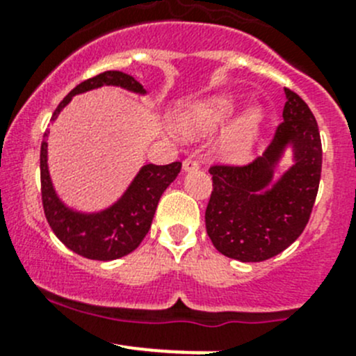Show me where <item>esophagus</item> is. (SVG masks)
Masks as SVG:
<instances>
[{"label":"esophagus","mask_w":356,"mask_h":356,"mask_svg":"<svg viewBox=\"0 0 356 356\" xmlns=\"http://www.w3.org/2000/svg\"><path fill=\"white\" fill-rule=\"evenodd\" d=\"M182 168H184L186 172L188 170H196V168H200V161L196 160V158H186L184 161H182Z\"/></svg>","instance_id":"esophagus-1"}]
</instances>
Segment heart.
Masks as SVG:
<instances>
[{
    "instance_id": "heart-1",
    "label": "heart",
    "mask_w": 356,
    "mask_h": 356,
    "mask_svg": "<svg viewBox=\"0 0 356 356\" xmlns=\"http://www.w3.org/2000/svg\"><path fill=\"white\" fill-rule=\"evenodd\" d=\"M238 106V99L231 95H213L191 103L179 113V125L186 134H207L229 120ZM261 127V111L248 108L232 120L218 141V149L225 156L245 158L257 143Z\"/></svg>"
}]
</instances>
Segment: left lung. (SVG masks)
Segmentation results:
<instances>
[{
    "instance_id": "obj_1",
    "label": "left lung",
    "mask_w": 356,
    "mask_h": 356,
    "mask_svg": "<svg viewBox=\"0 0 356 356\" xmlns=\"http://www.w3.org/2000/svg\"><path fill=\"white\" fill-rule=\"evenodd\" d=\"M284 122L268 148L246 165L215 163L204 224L222 254L239 261H264L293 245L310 220L322 172V143L317 120L307 103L286 88ZM295 163L270 185L275 165L286 145Z\"/></svg>"
}]
</instances>
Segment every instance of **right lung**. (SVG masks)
<instances>
[{"label": "right lung", "mask_w": 356, "mask_h": 356, "mask_svg": "<svg viewBox=\"0 0 356 356\" xmlns=\"http://www.w3.org/2000/svg\"><path fill=\"white\" fill-rule=\"evenodd\" d=\"M102 86H118L145 95V88L134 77L118 70H106L75 86L53 113L55 120L72 96ZM48 136L46 131L44 138ZM181 161L168 165H145L120 200L99 213H81L67 208L53 189L48 172V143H41V198L46 220L56 238L68 250L91 260L108 261L129 254L141 245L152 227L155 210L165 189L181 172Z\"/></svg>", "instance_id": "right-lung-1"}]
</instances>
